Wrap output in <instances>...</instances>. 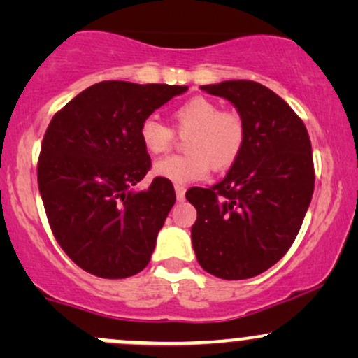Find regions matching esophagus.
<instances>
[{
  "mask_svg": "<svg viewBox=\"0 0 358 358\" xmlns=\"http://www.w3.org/2000/svg\"><path fill=\"white\" fill-rule=\"evenodd\" d=\"M175 192H176V199L182 202V200H185V187L183 185H175Z\"/></svg>",
  "mask_w": 358,
  "mask_h": 358,
  "instance_id": "34e87169",
  "label": "esophagus"
}]
</instances>
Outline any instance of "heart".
<instances>
[{
    "mask_svg": "<svg viewBox=\"0 0 358 358\" xmlns=\"http://www.w3.org/2000/svg\"><path fill=\"white\" fill-rule=\"evenodd\" d=\"M178 133L185 139L187 155H173L155 163L153 175L175 185H187L213 170H227L237 162L245 145V122L239 110L220 109L215 101L196 96L173 110ZM146 153L163 155L173 145L175 133L158 117L143 119L138 129Z\"/></svg>",
    "mask_w": 358,
    "mask_h": 358,
    "instance_id": "heart-1",
    "label": "heart"
}]
</instances>
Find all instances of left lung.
<instances>
[{
    "label": "left lung",
    "instance_id": "left-lung-1",
    "mask_svg": "<svg viewBox=\"0 0 358 358\" xmlns=\"http://www.w3.org/2000/svg\"><path fill=\"white\" fill-rule=\"evenodd\" d=\"M236 106L245 145L225 178L193 188L192 244L196 261L222 279L264 273L296 239L315 188L311 141L299 116L278 94L252 80L202 85Z\"/></svg>",
    "mask_w": 358,
    "mask_h": 358
}]
</instances>
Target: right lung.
<instances>
[{"label":"right lung","instance_id":"obj_1","mask_svg":"<svg viewBox=\"0 0 358 358\" xmlns=\"http://www.w3.org/2000/svg\"><path fill=\"white\" fill-rule=\"evenodd\" d=\"M188 85L104 80L82 90L52 117L42 141L38 188L60 248L97 278L143 271L176 196L156 178L134 190L151 168L139 141L143 119Z\"/></svg>","mask_w":358,"mask_h":358}]
</instances>
